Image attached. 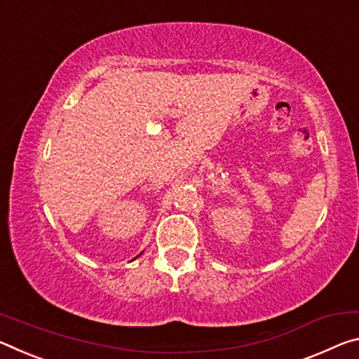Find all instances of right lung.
Returning <instances> with one entry per match:
<instances>
[{
  "label": "right lung",
  "instance_id": "right-lung-1",
  "mask_svg": "<svg viewBox=\"0 0 359 359\" xmlns=\"http://www.w3.org/2000/svg\"><path fill=\"white\" fill-rule=\"evenodd\" d=\"M140 255H143V252H140ZM140 255H138L137 257H140ZM137 257H135V259H137ZM132 261H133V259H132Z\"/></svg>",
  "mask_w": 359,
  "mask_h": 359
}]
</instances>
